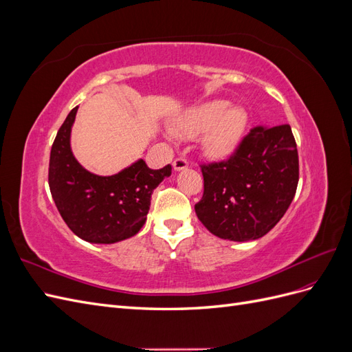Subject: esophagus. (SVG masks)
Instances as JSON below:
<instances>
[{
  "instance_id": "1",
  "label": "esophagus",
  "mask_w": 352,
  "mask_h": 352,
  "mask_svg": "<svg viewBox=\"0 0 352 352\" xmlns=\"http://www.w3.org/2000/svg\"><path fill=\"white\" fill-rule=\"evenodd\" d=\"M188 166H189V162H188L185 157H177L175 162H173V168L177 170V172H179V170L186 168Z\"/></svg>"
}]
</instances>
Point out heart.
Returning <instances> with one entry per match:
<instances>
[{
    "label": "heart",
    "mask_w": 352,
    "mask_h": 352,
    "mask_svg": "<svg viewBox=\"0 0 352 352\" xmlns=\"http://www.w3.org/2000/svg\"><path fill=\"white\" fill-rule=\"evenodd\" d=\"M223 100L199 104L185 113L173 131L176 135L194 140L207 135V146L214 155H228L239 142L247 126V114L243 110L232 107Z\"/></svg>",
    "instance_id": "1"
}]
</instances>
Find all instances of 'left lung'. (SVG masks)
Returning <instances> with one entry per match:
<instances>
[{"label":"left lung","instance_id":"8db88e82","mask_svg":"<svg viewBox=\"0 0 352 352\" xmlns=\"http://www.w3.org/2000/svg\"><path fill=\"white\" fill-rule=\"evenodd\" d=\"M204 194L195 204L199 221L229 241L264 236L295 197L300 164L289 124L255 126L228 160L201 164Z\"/></svg>","mask_w":352,"mask_h":352}]
</instances>
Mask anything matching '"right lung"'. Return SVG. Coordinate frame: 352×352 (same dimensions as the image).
I'll return each instance as SVG.
<instances>
[{"label": "right lung", "instance_id": "add662e5", "mask_svg": "<svg viewBox=\"0 0 352 352\" xmlns=\"http://www.w3.org/2000/svg\"><path fill=\"white\" fill-rule=\"evenodd\" d=\"M74 107L51 146L48 184L52 199L69 229L83 241L114 243L136 235L146 220L153 190L172 175V166L153 170L138 160L120 173L98 176L73 157L70 132Z\"/></svg>", "mask_w": 352, "mask_h": 352}]
</instances>
